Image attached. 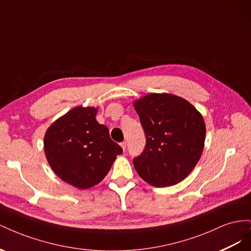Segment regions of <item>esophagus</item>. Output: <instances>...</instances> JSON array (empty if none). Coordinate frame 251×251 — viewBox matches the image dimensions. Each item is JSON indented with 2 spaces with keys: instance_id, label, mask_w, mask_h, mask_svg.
<instances>
[{
  "instance_id": "1",
  "label": "esophagus",
  "mask_w": 251,
  "mask_h": 251,
  "mask_svg": "<svg viewBox=\"0 0 251 251\" xmlns=\"http://www.w3.org/2000/svg\"><path fill=\"white\" fill-rule=\"evenodd\" d=\"M120 147L123 148V150H124V151H126V141L121 142V143H120Z\"/></svg>"
}]
</instances>
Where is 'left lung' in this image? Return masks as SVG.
<instances>
[{
	"instance_id": "left-lung-1",
	"label": "left lung",
	"mask_w": 251,
	"mask_h": 251,
	"mask_svg": "<svg viewBox=\"0 0 251 251\" xmlns=\"http://www.w3.org/2000/svg\"><path fill=\"white\" fill-rule=\"evenodd\" d=\"M147 144L134 158V168L149 184L171 186L185 179L204 149L201 113L186 100L169 93H151L134 102Z\"/></svg>"
}]
</instances>
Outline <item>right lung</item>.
I'll use <instances>...</instances> for the list:
<instances>
[{"label": "right lung", "instance_id": "obj_1", "mask_svg": "<svg viewBox=\"0 0 251 251\" xmlns=\"http://www.w3.org/2000/svg\"><path fill=\"white\" fill-rule=\"evenodd\" d=\"M97 108L79 107L56 119L46 131L44 151L52 171L70 185L87 189L107 176L117 155L123 153L97 123Z\"/></svg>", "mask_w": 251, "mask_h": 251}]
</instances>
